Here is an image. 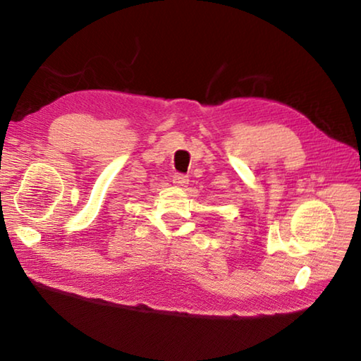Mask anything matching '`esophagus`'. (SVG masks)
Segmentation results:
<instances>
[{
	"label": "esophagus",
	"instance_id": "34e87169",
	"mask_svg": "<svg viewBox=\"0 0 361 361\" xmlns=\"http://www.w3.org/2000/svg\"><path fill=\"white\" fill-rule=\"evenodd\" d=\"M172 180H173L175 185H176V186H180V188H186V186H188V183H189L188 176H186V175H183V173H175Z\"/></svg>",
	"mask_w": 361,
	"mask_h": 361
}]
</instances>
